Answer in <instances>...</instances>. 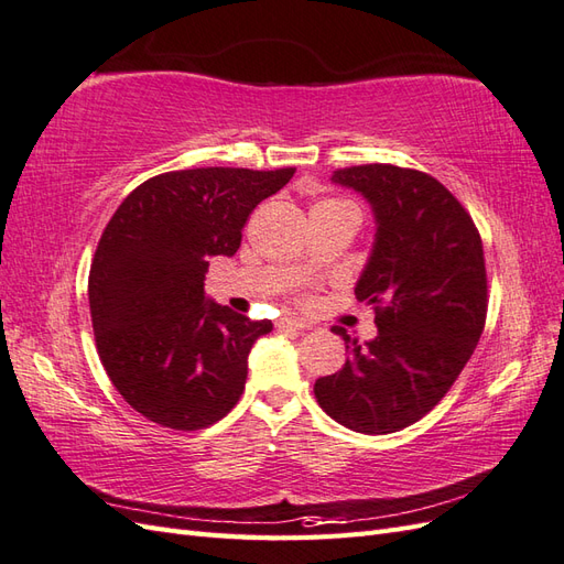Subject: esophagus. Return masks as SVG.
Wrapping results in <instances>:
<instances>
[{
    "instance_id": "esophagus-1",
    "label": "esophagus",
    "mask_w": 564,
    "mask_h": 564,
    "mask_svg": "<svg viewBox=\"0 0 564 564\" xmlns=\"http://www.w3.org/2000/svg\"><path fill=\"white\" fill-rule=\"evenodd\" d=\"M279 326H281V329H297V332L310 329V324H307L305 319L291 317V314H285V317H281V319H279Z\"/></svg>"
}]
</instances>
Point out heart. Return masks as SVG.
<instances>
[{
	"label": "heart",
	"instance_id": "1",
	"mask_svg": "<svg viewBox=\"0 0 564 564\" xmlns=\"http://www.w3.org/2000/svg\"><path fill=\"white\" fill-rule=\"evenodd\" d=\"M324 206H350V204H348V202H341V199H324V202H319L314 208H324Z\"/></svg>",
	"mask_w": 564,
	"mask_h": 564
}]
</instances>
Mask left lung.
I'll use <instances>...</instances> for the list:
<instances>
[{
    "label": "left lung",
    "mask_w": 564,
    "mask_h": 564,
    "mask_svg": "<svg viewBox=\"0 0 564 564\" xmlns=\"http://www.w3.org/2000/svg\"><path fill=\"white\" fill-rule=\"evenodd\" d=\"M332 182L370 202L377 232L356 295L375 307L377 336L358 344L341 326L348 360L314 382L336 423L389 435L421 421L474 356L488 314V276L474 218L421 170L370 163Z\"/></svg>",
    "instance_id": "8db88e82"
}]
</instances>
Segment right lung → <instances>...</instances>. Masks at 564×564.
Instances as JSON below:
<instances>
[{
    "label": "right lung",
    "instance_id": "add662e5",
    "mask_svg": "<svg viewBox=\"0 0 564 564\" xmlns=\"http://www.w3.org/2000/svg\"><path fill=\"white\" fill-rule=\"evenodd\" d=\"M295 167H194L139 185L105 226L88 303L105 372L137 413L170 430L220 421L245 391L247 356L269 319L212 303V257H232L259 202Z\"/></svg>",
    "mask_w": 564,
    "mask_h": 564
}]
</instances>
